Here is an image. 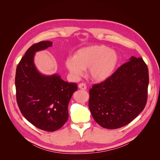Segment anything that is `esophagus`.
<instances>
[{"mask_svg": "<svg viewBox=\"0 0 160 160\" xmlns=\"http://www.w3.org/2000/svg\"><path fill=\"white\" fill-rule=\"evenodd\" d=\"M78 87H79V88H80L82 90H86V89H87V86H86V84H84V83H80L78 85Z\"/></svg>", "mask_w": 160, "mask_h": 160, "instance_id": "esophagus-1", "label": "esophagus"}]
</instances>
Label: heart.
I'll use <instances>...</instances> for the list:
<instances>
[{"mask_svg":"<svg viewBox=\"0 0 160 160\" xmlns=\"http://www.w3.org/2000/svg\"><path fill=\"white\" fill-rule=\"evenodd\" d=\"M118 62L119 56L116 51L104 45H96L78 49L74 57H68L65 65L76 78L82 76L84 69H88L93 80L103 82L113 74Z\"/></svg>","mask_w":160,"mask_h":160,"instance_id":"b5f03b06","label":"heart"}]
</instances>
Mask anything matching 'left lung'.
I'll use <instances>...</instances> for the list:
<instances>
[{"instance_id":"8db88e82","label":"left lung","mask_w":160,"mask_h":160,"mask_svg":"<svg viewBox=\"0 0 160 160\" xmlns=\"http://www.w3.org/2000/svg\"><path fill=\"white\" fill-rule=\"evenodd\" d=\"M149 71L144 61L132 56L116 72L90 90L88 106L97 124L116 129L132 121L145 108Z\"/></svg>"}]
</instances>
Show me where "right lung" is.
<instances>
[{
	"label": "right lung",
	"mask_w": 160,
	"mask_h": 160,
	"mask_svg": "<svg viewBox=\"0 0 160 160\" xmlns=\"http://www.w3.org/2000/svg\"><path fill=\"white\" fill-rule=\"evenodd\" d=\"M52 46L51 41L32 45L18 65L15 75L16 97L22 115L47 132L59 129L67 122L69 102L78 90L76 83L63 80L57 73L43 74L36 67V52Z\"/></svg>",
	"instance_id": "right-lung-1"
}]
</instances>
